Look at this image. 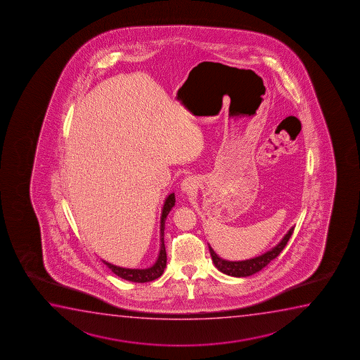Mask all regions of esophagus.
<instances>
[{
  "mask_svg": "<svg viewBox=\"0 0 360 360\" xmlns=\"http://www.w3.org/2000/svg\"><path fill=\"white\" fill-rule=\"evenodd\" d=\"M195 178L187 177L183 179L182 183H181V188H182L183 192H192L193 189L195 188Z\"/></svg>",
  "mask_w": 360,
  "mask_h": 360,
  "instance_id": "esophagus-1",
  "label": "esophagus"
}]
</instances>
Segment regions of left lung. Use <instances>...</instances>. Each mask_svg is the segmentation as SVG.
Returning <instances> with one entry per match:
<instances>
[{
    "label": "left lung",
    "mask_w": 360,
    "mask_h": 360,
    "mask_svg": "<svg viewBox=\"0 0 360 360\" xmlns=\"http://www.w3.org/2000/svg\"><path fill=\"white\" fill-rule=\"evenodd\" d=\"M292 232H294V227H291L285 236L283 237V240L274 248H271V251L263 253L262 256L255 257V258H251V259H246V261L231 262L222 259V258L217 256V253L214 252V250L210 246H209V251H210V255H212L214 264L222 273H225L227 276H238V278L240 276H252V274H255L257 271H262L268 263H271L274 258L281 255V252L284 250V247L286 246V243L289 241Z\"/></svg>",
    "instance_id": "left-lung-1"
}]
</instances>
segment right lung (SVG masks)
Masks as SVG:
<instances>
[{
  "instance_id": "add662e5",
  "label": "right lung",
  "mask_w": 360,
  "mask_h": 360,
  "mask_svg": "<svg viewBox=\"0 0 360 360\" xmlns=\"http://www.w3.org/2000/svg\"><path fill=\"white\" fill-rule=\"evenodd\" d=\"M176 202V197L174 193L169 194L165 204H163L162 215H161V247H160V253H158V261L155 262L153 266L150 268H145V269H130V268H123V266H114L112 263L108 262H103L105 266H108L110 271H113L115 276H118L122 279L125 281H133V283H148V281H153L158 279L160 276H162L163 271L166 268V263H167V255H166V248H165V242H163V233H165V221L166 217L171 212V209L174 207Z\"/></svg>"
}]
</instances>
